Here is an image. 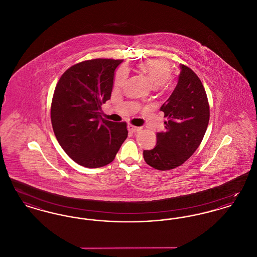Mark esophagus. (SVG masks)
Instances as JSON below:
<instances>
[{
  "label": "esophagus",
  "instance_id": "34e87169",
  "mask_svg": "<svg viewBox=\"0 0 257 257\" xmlns=\"http://www.w3.org/2000/svg\"><path fill=\"white\" fill-rule=\"evenodd\" d=\"M128 130H129L130 132H132V133H136V132H138V131L141 130V127H137V126H134V125H132V124H129V125H128Z\"/></svg>",
  "mask_w": 257,
  "mask_h": 257
}]
</instances>
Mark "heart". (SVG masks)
<instances>
[{"mask_svg": "<svg viewBox=\"0 0 257 257\" xmlns=\"http://www.w3.org/2000/svg\"><path fill=\"white\" fill-rule=\"evenodd\" d=\"M140 70L146 74L154 86L165 87L172 78V68L170 62L164 59H152L139 64ZM126 80V70L121 68L117 71L114 79L115 87H121Z\"/></svg>", "mask_w": 257, "mask_h": 257, "instance_id": "heart-1", "label": "heart"}]
</instances>
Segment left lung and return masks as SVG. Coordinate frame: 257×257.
I'll return each instance as SVG.
<instances>
[{
    "instance_id": "obj_1",
    "label": "left lung",
    "mask_w": 257,
    "mask_h": 257,
    "mask_svg": "<svg viewBox=\"0 0 257 257\" xmlns=\"http://www.w3.org/2000/svg\"><path fill=\"white\" fill-rule=\"evenodd\" d=\"M177 86L161 107L167 121L165 132L157 133V144L144 150L147 165L159 170L175 169L199 147L207 129L210 107L200 79L190 67L180 64Z\"/></svg>"
}]
</instances>
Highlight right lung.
<instances>
[{"label": "right lung", "instance_id": "obj_1", "mask_svg": "<svg viewBox=\"0 0 257 257\" xmlns=\"http://www.w3.org/2000/svg\"><path fill=\"white\" fill-rule=\"evenodd\" d=\"M123 60L94 59L76 63L61 75L52 99L51 122L65 153L86 168L111 163L128 136L127 123L101 116L110 98L114 70Z\"/></svg>", "mask_w": 257, "mask_h": 257}]
</instances>
